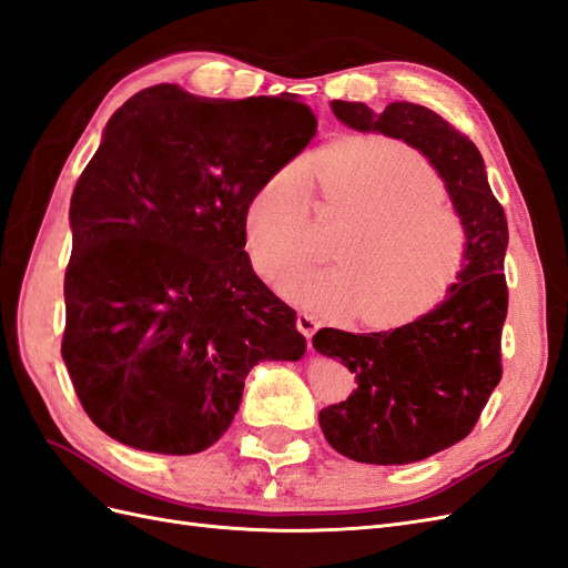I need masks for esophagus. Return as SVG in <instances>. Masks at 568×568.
Masks as SVG:
<instances>
[{
  "instance_id": "obj_1",
  "label": "esophagus",
  "mask_w": 568,
  "mask_h": 568,
  "mask_svg": "<svg viewBox=\"0 0 568 568\" xmlns=\"http://www.w3.org/2000/svg\"><path fill=\"white\" fill-rule=\"evenodd\" d=\"M297 328L307 336V341H312V336L318 328V318L314 314H307V312H300L297 314Z\"/></svg>"
}]
</instances>
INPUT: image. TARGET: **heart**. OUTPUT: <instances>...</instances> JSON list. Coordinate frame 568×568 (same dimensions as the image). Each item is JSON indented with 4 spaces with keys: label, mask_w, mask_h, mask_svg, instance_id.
<instances>
[{
    "label": "heart",
    "mask_w": 568,
    "mask_h": 568,
    "mask_svg": "<svg viewBox=\"0 0 568 568\" xmlns=\"http://www.w3.org/2000/svg\"><path fill=\"white\" fill-rule=\"evenodd\" d=\"M310 178L333 209L355 217L336 266L300 268L312 252L310 184L285 165L258 184L244 209L252 266L281 293L326 314L357 310V322L388 328L415 322L444 302L468 264L470 235L444 201V182L408 143L351 136L310 160Z\"/></svg>",
    "instance_id": "heart-1"
}]
</instances>
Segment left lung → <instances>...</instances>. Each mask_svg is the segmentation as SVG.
<instances>
[{"label":"left lung","mask_w":568,"mask_h":568,"mask_svg":"<svg viewBox=\"0 0 568 568\" xmlns=\"http://www.w3.org/2000/svg\"><path fill=\"white\" fill-rule=\"evenodd\" d=\"M331 108L347 126L423 151L468 225V264L439 307L394 331L322 328L312 338L357 382L351 398L318 413L326 442L357 463H415L465 439L501 379L506 215L477 145L442 114L415 103H390L382 114L347 100Z\"/></svg>","instance_id":"8db88e82"}]
</instances>
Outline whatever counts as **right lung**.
I'll return each instance as SVG.
<instances>
[{"instance_id": "1", "label": "right lung", "mask_w": 568, "mask_h": 568, "mask_svg": "<svg viewBox=\"0 0 568 568\" xmlns=\"http://www.w3.org/2000/svg\"><path fill=\"white\" fill-rule=\"evenodd\" d=\"M316 134L295 95L151 85L112 114L71 194L62 357L85 415L149 454L192 456L235 419L246 374L297 362V312L244 252L258 184Z\"/></svg>"}]
</instances>
